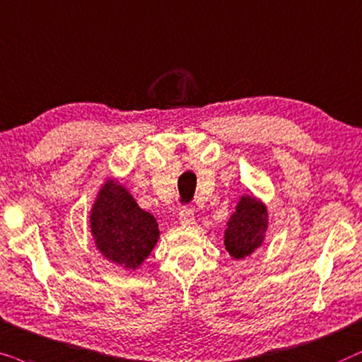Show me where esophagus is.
<instances>
[{
	"instance_id": "esophagus-1",
	"label": "esophagus",
	"mask_w": 362,
	"mask_h": 362,
	"mask_svg": "<svg viewBox=\"0 0 362 362\" xmlns=\"http://www.w3.org/2000/svg\"><path fill=\"white\" fill-rule=\"evenodd\" d=\"M178 220H180L182 225H194L195 223L194 211H192L190 209H184L180 211V215H178Z\"/></svg>"
}]
</instances>
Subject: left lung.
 I'll use <instances>...</instances> for the list:
<instances>
[{"label":"left lung","instance_id":"obj_1","mask_svg":"<svg viewBox=\"0 0 362 362\" xmlns=\"http://www.w3.org/2000/svg\"><path fill=\"white\" fill-rule=\"evenodd\" d=\"M269 225L267 204L257 195H240L235 211L226 220L223 233L225 250L233 259H243L264 245V233Z\"/></svg>","mask_w":362,"mask_h":362}]
</instances>
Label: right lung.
<instances>
[{"label":"right lung","mask_w":362,"mask_h":362,"mask_svg":"<svg viewBox=\"0 0 362 362\" xmlns=\"http://www.w3.org/2000/svg\"><path fill=\"white\" fill-rule=\"evenodd\" d=\"M89 228L98 252L129 272L146 262L160 238L156 216L141 209L115 177L100 185L89 211Z\"/></svg>","instance_id":"add662e5"}]
</instances>
